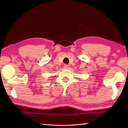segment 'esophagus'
Here are the masks:
<instances>
[{
	"label": "esophagus",
	"mask_w": 128,
	"mask_h": 128,
	"mask_svg": "<svg viewBox=\"0 0 128 128\" xmlns=\"http://www.w3.org/2000/svg\"><path fill=\"white\" fill-rule=\"evenodd\" d=\"M64 67L65 69H68L69 68V66H68V65H67V64H64Z\"/></svg>",
	"instance_id": "1"
}]
</instances>
